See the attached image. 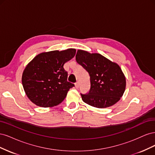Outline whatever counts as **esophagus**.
Segmentation results:
<instances>
[{
    "instance_id": "34e87169",
    "label": "esophagus",
    "mask_w": 155,
    "mask_h": 155,
    "mask_svg": "<svg viewBox=\"0 0 155 155\" xmlns=\"http://www.w3.org/2000/svg\"><path fill=\"white\" fill-rule=\"evenodd\" d=\"M75 87H76V88H79V83H78V82L76 83V84H75Z\"/></svg>"
}]
</instances>
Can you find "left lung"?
Wrapping results in <instances>:
<instances>
[{
	"label": "left lung",
	"instance_id": "8db88e82",
	"mask_svg": "<svg viewBox=\"0 0 155 155\" xmlns=\"http://www.w3.org/2000/svg\"><path fill=\"white\" fill-rule=\"evenodd\" d=\"M76 61L90 76L91 88L88 94H81L87 104L107 108L114 105L122 97L125 90L126 79L119 65L100 54H91L78 50Z\"/></svg>",
	"mask_w": 155,
	"mask_h": 155
}]
</instances>
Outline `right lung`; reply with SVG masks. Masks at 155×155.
Here are the masks:
<instances>
[{
  "mask_svg": "<svg viewBox=\"0 0 155 155\" xmlns=\"http://www.w3.org/2000/svg\"><path fill=\"white\" fill-rule=\"evenodd\" d=\"M76 49L54 50L36 55L26 65L22 83L27 97L41 107L61 104L74 85L67 81L68 73L63 66L76 54Z\"/></svg>",
  "mask_w": 155,
  "mask_h": 155,
  "instance_id": "add662e5",
  "label": "right lung"
}]
</instances>
